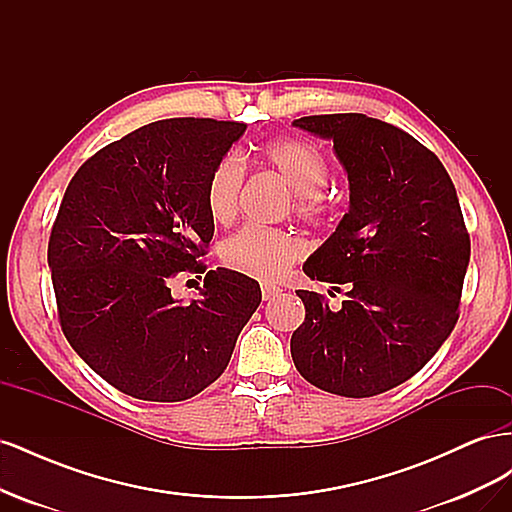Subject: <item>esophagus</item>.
Instances as JSON below:
<instances>
[{"instance_id": "1", "label": "esophagus", "mask_w": 512, "mask_h": 512, "mask_svg": "<svg viewBox=\"0 0 512 512\" xmlns=\"http://www.w3.org/2000/svg\"><path fill=\"white\" fill-rule=\"evenodd\" d=\"M282 294V288L275 286V284H262V299L265 301H271L275 297H280Z\"/></svg>"}]
</instances>
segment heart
Listing matches in <instances>:
<instances>
[{
  "mask_svg": "<svg viewBox=\"0 0 512 512\" xmlns=\"http://www.w3.org/2000/svg\"><path fill=\"white\" fill-rule=\"evenodd\" d=\"M260 160L277 170L297 194V211L305 218H322L329 211V198L322 192L329 179V162L316 145L299 138H280L260 147ZM243 179L245 168L237 156H226L213 166L205 203L215 224L235 220ZM301 256L303 243L292 232L265 226H245L222 243V260L228 269L260 280H275Z\"/></svg>",
  "mask_w": 512,
  "mask_h": 512,
  "instance_id": "1",
  "label": "heart"
}]
</instances>
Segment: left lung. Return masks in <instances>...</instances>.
Returning a JSON list of instances; mask_svg holds the SVG:
<instances>
[{
	"instance_id": "1",
	"label": "left lung",
	"mask_w": 512,
	"mask_h": 512,
	"mask_svg": "<svg viewBox=\"0 0 512 512\" xmlns=\"http://www.w3.org/2000/svg\"><path fill=\"white\" fill-rule=\"evenodd\" d=\"M292 126L333 143L350 190L348 213L303 265L346 286V301L333 312L297 290L292 361L322 391L374 397L421 371L455 329L470 262L459 198L442 162L391 123L339 113Z\"/></svg>"
}]
</instances>
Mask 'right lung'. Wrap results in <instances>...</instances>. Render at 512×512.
Returning <instances> with one entry per match:
<instances>
[{"label":"right lung","instance_id":"1","mask_svg":"<svg viewBox=\"0 0 512 512\" xmlns=\"http://www.w3.org/2000/svg\"><path fill=\"white\" fill-rule=\"evenodd\" d=\"M245 123L162 119L106 145L68 185L49 241L59 320L100 378L145 401H183L222 376L260 286L209 271L198 299L170 294L203 271L213 237L205 190Z\"/></svg>","mask_w":512,"mask_h":512}]
</instances>
